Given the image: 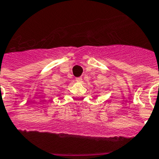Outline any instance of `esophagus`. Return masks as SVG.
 I'll return each mask as SVG.
<instances>
[{"instance_id":"obj_1","label":"esophagus","mask_w":159,"mask_h":159,"mask_svg":"<svg viewBox=\"0 0 159 159\" xmlns=\"http://www.w3.org/2000/svg\"><path fill=\"white\" fill-rule=\"evenodd\" d=\"M76 81L77 83H81V82L83 81V78H82V77H76Z\"/></svg>"}]
</instances>
